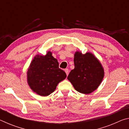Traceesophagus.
<instances>
[{"label": "esophagus", "mask_w": 129, "mask_h": 129, "mask_svg": "<svg viewBox=\"0 0 129 129\" xmlns=\"http://www.w3.org/2000/svg\"><path fill=\"white\" fill-rule=\"evenodd\" d=\"M65 73H66L67 75V76L68 75V74H69V69H65Z\"/></svg>", "instance_id": "obj_1"}]
</instances>
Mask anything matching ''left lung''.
I'll return each instance as SVG.
<instances>
[{
	"label": "left lung",
	"mask_w": 129,
	"mask_h": 129,
	"mask_svg": "<svg viewBox=\"0 0 129 129\" xmlns=\"http://www.w3.org/2000/svg\"><path fill=\"white\" fill-rule=\"evenodd\" d=\"M75 69L68 76V80L78 92L89 94L93 92L101 84L104 72L99 60L93 54H82L77 52L74 57Z\"/></svg>",
	"instance_id": "1"
}]
</instances>
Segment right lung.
<instances>
[{"instance_id": "1", "label": "right lung", "mask_w": 129, "mask_h": 129, "mask_svg": "<svg viewBox=\"0 0 129 129\" xmlns=\"http://www.w3.org/2000/svg\"><path fill=\"white\" fill-rule=\"evenodd\" d=\"M52 54L48 52L45 56L35 57L27 72L30 88L41 96L53 93L58 83L67 77L65 72L58 67L57 60Z\"/></svg>"}]
</instances>
